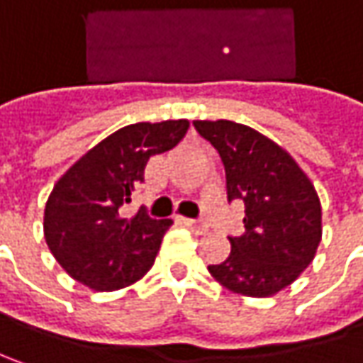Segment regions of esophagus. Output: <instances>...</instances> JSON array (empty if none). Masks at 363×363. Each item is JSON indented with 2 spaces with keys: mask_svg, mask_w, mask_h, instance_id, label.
<instances>
[{
  "mask_svg": "<svg viewBox=\"0 0 363 363\" xmlns=\"http://www.w3.org/2000/svg\"><path fill=\"white\" fill-rule=\"evenodd\" d=\"M182 224L186 225L191 232H195V234H199V236H203V234H207V230H209V225L203 224V222H195V220H182Z\"/></svg>",
  "mask_w": 363,
  "mask_h": 363,
  "instance_id": "34e87169",
  "label": "esophagus"
}]
</instances>
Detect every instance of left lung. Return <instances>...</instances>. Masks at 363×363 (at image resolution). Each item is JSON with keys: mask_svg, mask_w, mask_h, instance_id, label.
<instances>
[{"mask_svg": "<svg viewBox=\"0 0 363 363\" xmlns=\"http://www.w3.org/2000/svg\"><path fill=\"white\" fill-rule=\"evenodd\" d=\"M193 125L224 162L228 201L246 207V232L230 238L224 263L207 269L232 294L275 296L300 277L320 245L318 193L298 162L252 127L224 118Z\"/></svg>", "mask_w": 363, "mask_h": 363, "instance_id": "left-lung-1", "label": "left lung"}]
</instances>
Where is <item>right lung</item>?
Instances as JSON below:
<instances>
[{
  "instance_id": "right-lung-1",
  "label": "right lung",
  "mask_w": 363,
  "mask_h": 363,
  "mask_svg": "<svg viewBox=\"0 0 363 363\" xmlns=\"http://www.w3.org/2000/svg\"><path fill=\"white\" fill-rule=\"evenodd\" d=\"M186 131V118L127 125L55 182L43 230L55 261L69 277L96 291H115L152 269L172 220H152L141 209L123 218L121 205L131 201L143 182L147 160L172 150Z\"/></svg>"
}]
</instances>
